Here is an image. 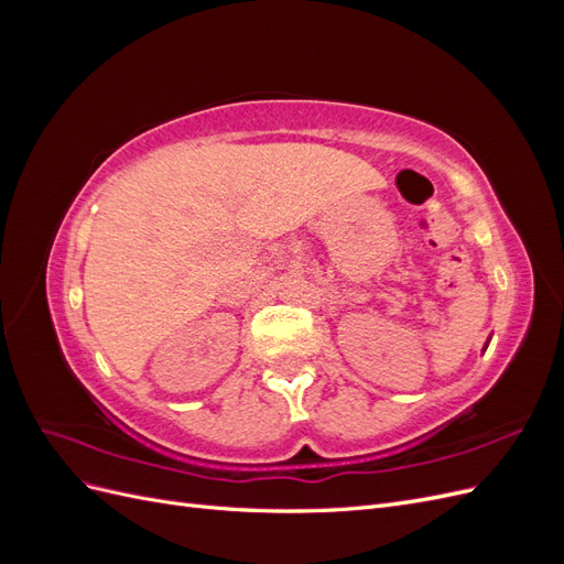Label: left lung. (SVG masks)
I'll use <instances>...</instances> for the list:
<instances>
[{
	"mask_svg": "<svg viewBox=\"0 0 564 564\" xmlns=\"http://www.w3.org/2000/svg\"><path fill=\"white\" fill-rule=\"evenodd\" d=\"M485 348H487V346H485Z\"/></svg>",
	"mask_w": 564,
	"mask_h": 564,
	"instance_id": "obj_1",
	"label": "left lung"
}]
</instances>
